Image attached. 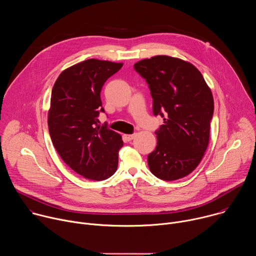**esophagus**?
Wrapping results in <instances>:
<instances>
[{
  "instance_id": "1",
  "label": "esophagus",
  "mask_w": 256,
  "mask_h": 256,
  "mask_svg": "<svg viewBox=\"0 0 256 256\" xmlns=\"http://www.w3.org/2000/svg\"><path fill=\"white\" fill-rule=\"evenodd\" d=\"M124 136L126 140L130 142V140H134V136H136V134H124Z\"/></svg>"
}]
</instances>
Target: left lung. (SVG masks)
Listing matches in <instances>:
<instances>
[{
  "label": "left lung",
  "mask_w": 256,
  "mask_h": 256,
  "mask_svg": "<svg viewBox=\"0 0 256 256\" xmlns=\"http://www.w3.org/2000/svg\"><path fill=\"white\" fill-rule=\"evenodd\" d=\"M153 98V114L164 124L155 132L157 147L148 155L151 172L165 181L192 172L208 148L214 99L200 72L182 60L157 56L134 64Z\"/></svg>",
  "instance_id": "1"
}]
</instances>
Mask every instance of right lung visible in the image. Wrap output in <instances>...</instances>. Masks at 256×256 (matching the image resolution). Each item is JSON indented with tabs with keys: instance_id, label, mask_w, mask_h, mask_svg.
Wrapping results in <instances>:
<instances>
[{
	"instance_id": "right-lung-1",
	"label": "right lung",
	"mask_w": 256,
	"mask_h": 256,
	"mask_svg": "<svg viewBox=\"0 0 256 256\" xmlns=\"http://www.w3.org/2000/svg\"><path fill=\"white\" fill-rule=\"evenodd\" d=\"M122 66L90 58L64 70L52 90L48 130L62 161L78 174L101 181L112 176L124 142L120 134L99 126L100 98L106 80Z\"/></svg>"
}]
</instances>
